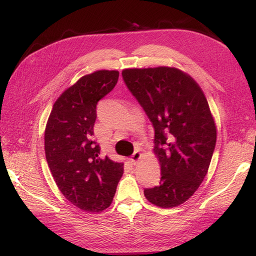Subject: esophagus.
I'll return each instance as SVG.
<instances>
[{
    "mask_svg": "<svg viewBox=\"0 0 256 256\" xmlns=\"http://www.w3.org/2000/svg\"><path fill=\"white\" fill-rule=\"evenodd\" d=\"M140 156H142V154L140 153V150H135L134 153H133V155L131 156V158H130V160H131L132 164L136 165L138 162V160H140Z\"/></svg>",
    "mask_w": 256,
    "mask_h": 256,
    "instance_id": "1",
    "label": "esophagus"
}]
</instances>
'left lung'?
Listing matches in <instances>:
<instances>
[{"label":"left lung","mask_w":256,"mask_h":256,"mask_svg":"<svg viewBox=\"0 0 256 256\" xmlns=\"http://www.w3.org/2000/svg\"><path fill=\"white\" fill-rule=\"evenodd\" d=\"M122 77L155 130L162 178L144 190L145 197L165 209L182 204L204 182L216 148V128L204 91L174 67L124 69Z\"/></svg>","instance_id":"obj_1"}]
</instances>
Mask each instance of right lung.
<instances>
[{
  "instance_id": "1",
  "label": "right lung",
  "mask_w": 256,
  "mask_h": 256,
  "mask_svg": "<svg viewBox=\"0 0 256 256\" xmlns=\"http://www.w3.org/2000/svg\"><path fill=\"white\" fill-rule=\"evenodd\" d=\"M116 70L81 77L54 103L45 130L48 167L59 190L77 208L100 212L111 204L123 162L100 155L92 140L96 104L116 86Z\"/></svg>"
}]
</instances>
